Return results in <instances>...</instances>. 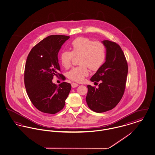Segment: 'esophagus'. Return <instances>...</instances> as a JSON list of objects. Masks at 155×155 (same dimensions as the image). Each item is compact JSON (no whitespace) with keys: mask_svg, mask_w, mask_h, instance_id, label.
Here are the masks:
<instances>
[{"mask_svg":"<svg viewBox=\"0 0 155 155\" xmlns=\"http://www.w3.org/2000/svg\"><path fill=\"white\" fill-rule=\"evenodd\" d=\"M71 85H72V87H78V86H79V84H78V83H71Z\"/></svg>","mask_w":155,"mask_h":155,"instance_id":"1","label":"esophagus"}]
</instances>
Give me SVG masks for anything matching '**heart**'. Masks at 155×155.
<instances>
[{
    "mask_svg": "<svg viewBox=\"0 0 155 155\" xmlns=\"http://www.w3.org/2000/svg\"><path fill=\"white\" fill-rule=\"evenodd\" d=\"M70 51H64L61 54V61L66 69L72 65L73 57L79 56L81 66L75 67L68 74L69 79L77 82H82L91 70L97 71L103 65L106 59V49L101 41H93L87 38H78L70 46Z\"/></svg>",
    "mask_w": 155,
    "mask_h": 155,
    "instance_id": "heart-1",
    "label": "heart"
}]
</instances>
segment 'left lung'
<instances>
[{
  "label": "left lung",
  "mask_w": 155,
  "mask_h": 155,
  "mask_svg": "<svg viewBox=\"0 0 155 155\" xmlns=\"http://www.w3.org/2000/svg\"><path fill=\"white\" fill-rule=\"evenodd\" d=\"M106 49V61L91 78L92 82L102 81L99 88L87 85L86 101L94 112L110 110L118 104L124 95L128 66L120 46L114 41H102Z\"/></svg>",
  "instance_id": "obj_1"
}]
</instances>
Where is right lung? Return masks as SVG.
Wrapping results in <instances>:
<instances>
[{"mask_svg":"<svg viewBox=\"0 0 155 155\" xmlns=\"http://www.w3.org/2000/svg\"><path fill=\"white\" fill-rule=\"evenodd\" d=\"M70 36L51 35L36 45L29 52L25 64L24 81L28 95L35 107L41 112L55 114L64 107L71 84L52 82L61 68L58 54L62 45Z\"/></svg>","mask_w":155,"mask_h":155,"instance_id":"add662e5","label":"right lung"}]
</instances>
